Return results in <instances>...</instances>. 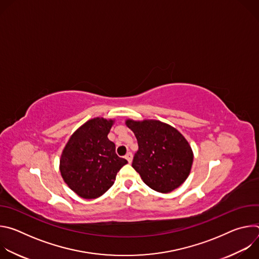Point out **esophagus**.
Listing matches in <instances>:
<instances>
[{
    "instance_id": "obj_1",
    "label": "esophagus",
    "mask_w": 259,
    "mask_h": 259,
    "mask_svg": "<svg viewBox=\"0 0 259 259\" xmlns=\"http://www.w3.org/2000/svg\"><path fill=\"white\" fill-rule=\"evenodd\" d=\"M125 158H126V160L128 161V163H131V162H132L133 157H132V154H131V153H127L126 156H125Z\"/></svg>"
}]
</instances>
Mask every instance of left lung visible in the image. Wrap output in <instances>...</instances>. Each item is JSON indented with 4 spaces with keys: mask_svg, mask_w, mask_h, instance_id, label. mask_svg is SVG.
Returning <instances> with one entry per match:
<instances>
[{
    "mask_svg": "<svg viewBox=\"0 0 259 259\" xmlns=\"http://www.w3.org/2000/svg\"><path fill=\"white\" fill-rule=\"evenodd\" d=\"M138 142L132 167L152 190L167 194L187 180L194 153L189 141L174 127L158 120H126Z\"/></svg>",
    "mask_w": 259,
    "mask_h": 259,
    "instance_id": "8db88e82",
    "label": "left lung"
}]
</instances>
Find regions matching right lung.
Segmentation results:
<instances>
[{"label": "right lung", "instance_id": "obj_1", "mask_svg": "<svg viewBox=\"0 0 259 259\" xmlns=\"http://www.w3.org/2000/svg\"><path fill=\"white\" fill-rule=\"evenodd\" d=\"M115 120L94 118L71 134L61 153L59 170L68 188L83 199H96L113 186L128 162L117 156L107 138Z\"/></svg>", "mask_w": 259, "mask_h": 259}]
</instances>
